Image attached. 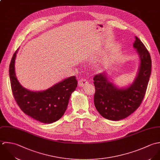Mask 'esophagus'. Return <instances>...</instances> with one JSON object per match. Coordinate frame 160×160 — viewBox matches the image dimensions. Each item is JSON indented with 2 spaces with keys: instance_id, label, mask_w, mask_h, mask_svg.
<instances>
[{
  "instance_id": "obj_1",
  "label": "esophagus",
  "mask_w": 160,
  "mask_h": 160,
  "mask_svg": "<svg viewBox=\"0 0 160 160\" xmlns=\"http://www.w3.org/2000/svg\"><path fill=\"white\" fill-rule=\"evenodd\" d=\"M88 83V80L86 78H82L78 81V85L80 87H83Z\"/></svg>"
}]
</instances>
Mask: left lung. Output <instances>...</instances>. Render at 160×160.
I'll return each instance as SVG.
<instances>
[{
  "label": "left lung",
  "instance_id": "obj_1",
  "mask_svg": "<svg viewBox=\"0 0 160 160\" xmlns=\"http://www.w3.org/2000/svg\"><path fill=\"white\" fill-rule=\"evenodd\" d=\"M133 46L140 56V65L138 75L130 87L118 89L108 80L104 73L93 77L95 106L99 113L107 119H125L140 106L145 95L152 70L150 54L137 36Z\"/></svg>",
  "mask_w": 160,
  "mask_h": 160
}]
</instances>
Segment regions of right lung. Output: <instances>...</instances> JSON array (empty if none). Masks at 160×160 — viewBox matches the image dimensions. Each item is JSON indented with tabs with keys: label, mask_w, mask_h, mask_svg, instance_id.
<instances>
[{
	"label": "right lung",
	"mask_w": 160,
	"mask_h": 160,
	"mask_svg": "<svg viewBox=\"0 0 160 160\" xmlns=\"http://www.w3.org/2000/svg\"><path fill=\"white\" fill-rule=\"evenodd\" d=\"M13 54L9 66L12 93L21 110L32 119L44 124L58 121L67 109L71 93L77 87L75 76L70 77L43 92H31L24 88L17 79Z\"/></svg>",
	"instance_id": "1"
}]
</instances>
